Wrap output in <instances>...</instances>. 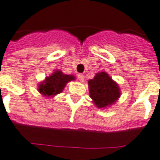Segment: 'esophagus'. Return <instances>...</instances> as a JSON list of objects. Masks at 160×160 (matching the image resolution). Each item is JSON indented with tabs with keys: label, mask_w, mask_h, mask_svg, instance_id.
Here are the masks:
<instances>
[{
	"label": "esophagus",
	"mask_w": 160,
	"mask_h": 160,
	"mask_svg": "<svg viewBox=\"0 0 160 160\" xmlns=\"http://www.w3.org/2000/svg\"><path fill=\"white\" fill-rule=\"evenodd\" d=\"M78 78L79 81L82 82H83L84 80H85V77H84L83 74L80 73V74H78Z\"/></svg>",
	"instance_id": "esophagus-1"
}]
</instances>
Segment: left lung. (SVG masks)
<instances>
[{
	"label": "left lung",
	"mask_w": 160,
	"mask_h": 160,
	"mask_svg": "<svg viewBox=\"0 0 160 160\" xmlns=\"http://www.w3.org/2000/svg\"><path fill=\"white\" fill-rule=\"evenodd\" d=\"M88 89L93 104L99 109L115 104L121 97L119 85L106 72H98L94 78L90 79Z\"/></svg>",
	"instance_id": "8db88e82"
}]
</instances>
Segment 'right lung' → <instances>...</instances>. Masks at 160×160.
Listing matches in <instances>:
<instances>
[{
    "label": "right lung",
    "mask_w": 160,
    "mask_h": 160,
    "mask_svg": "<svg viewBox=\"0 0 160 160\" xmlns=\"http://www.w3.org/2000/svg\"><path fill=\"white\" fill-rule=\"evenodd\" d=\"M75 79L73 75L65 74L61 70H54L53 73L39 82L38 91L44 98H53L62 92L68 82Z\"/></svg>",
    "instance_id": "1"
}]
</instances>
